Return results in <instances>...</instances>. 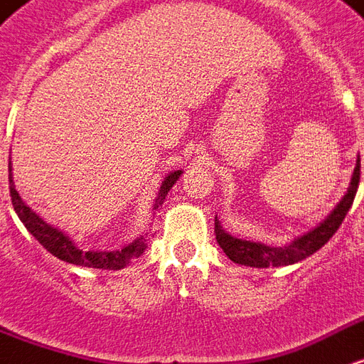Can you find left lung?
Segmentation results:
<instances>
[{
    "mask_svg": "<svg viewBox=\"0 0 364 364\" xmlns=\"http://www.w3.org/2000/svg\"><path fill=\"white\" fill-rule=\"evenodd\" d=\"M360 179V160H357L355 166L353 177H351V185L347 189L346 196L341 198L340 204L333 208L330 216L326 218L324 222L316 225L305 235L297 237L295 241L284 247H268L264 243H252V241H245V239H237L222 230V225L216 220V239L218 245L222 247L223 252L230 257V260L237 264L252 266V268H268V266H289L295 264L299 260H305L306 257L314 255L316 250L322 249L336 231L340 230L341 222L346 220V214L351 208L355 200L357 189H359Z\"/></svg>",
    "mask_w": 364,
    "mask_h": 364,
    "instance_id": "obj_1",
    "label": "left lung"
}]
</instances>
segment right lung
Listing matches in <instances>:
<instances>
[{
    "instance_id": "obj_1",
    "label": "right lung",
    "mask_w": 364,
    "mask_h": 364,
    "mask_svg": "<svg viewBox=\"0 0 364 364\" xmlns=\"http://www.w3.org/2000/svg\"><path fill=\"white\" fill-rule=\"evenodd\" d=\"M181 169H177V171H171L168 177H164L160 193L156 196L154 210L160 208L161 204H164V198L168 196L169 189H171L175 185V181L181 177ZM9 193L13 208L17 212L18 220L24 223V228L31 231L32 235H34V239H36L48 252H52L53 257H58L59 260H65L69 264L86 266V268H102V270H121V268L129 266V262H131L133 258L141 257L142 252H144V249H146V237H139V239H134L133 243L127 245V247H123V249L80 250L77 245L73 243L71 237H67L63 231H59L58 228L46 223L36 212H32V210L23 203V198H21L17 191H15L13 177H11V164Z\"/></svg>"
}]
</instances>
